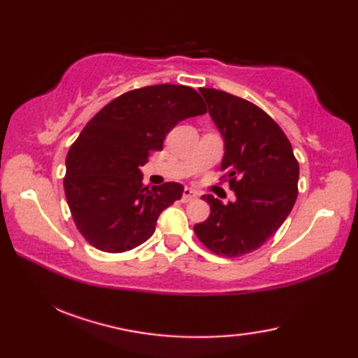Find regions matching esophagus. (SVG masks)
Masks as SVG:
<instances>
[{
    "instance_id": "obj_1",
    "label": "esophagus",
    "mask_w": 358,
    "mask_h": 358,
    "mask_svg": "<svg viewBox=\"0 0 358 358\" xmlns=\"http://www.w3.org/2000/svg\"><path fill=\"white\" fill-rule=\"evenodd\" d=\"M196 199V192L194 191V189L191 187H186L185 192H183V201L187 203V201H192Z\"/></svg>"
}]
</instances>
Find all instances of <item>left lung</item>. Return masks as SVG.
Listing matches in <instances>:
<instances>
[{
  "label": "left lung",
  "mask_w": 358,
  "mask_h": 358,
  "mask_svg": "<svg viewBox=\"0 0 358 358\" xmlns=\"http://www.w3.org/2000/svg\"><path fill=\"white\" fill-rule=\"evenodd\" d=\"M200 92L224 140L222 171L235 201L203 195L210 214L194 231L214 254L240 257L263 246L291 214L300 167L285 132L258 106L223 90Z\"/></svg>",
  "instance_id": "obj_1"
}]
</instances>
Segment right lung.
<instances>
[{"mask_svg": "<svg viewBox=\"0 0 358 358\" xmlns=\"http://www.w3.org/2000/svg\"><path fill=\"white\" fill-rule=\"evenodd\" d=\"M203 113L206 106L192 87L158 85L120 95L89 121L69 149L64 177L71 214L89 245L118 254L150 238L185 187L149 189L140 167L180 121Z\"/></svg>", "mask_w": 358, "mask_h": 358, "instance_id": "1", "label": "right lung"}]
</instances>
